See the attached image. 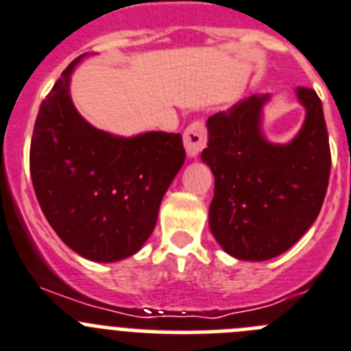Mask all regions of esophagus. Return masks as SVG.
<instances>
[{"mask_svg":"<svg viewBox=\"0 0 351 351\" xmlns=\"http://www.w3.org/2000/svg\"><path fill=\"white\" fill-rule=\"evenodd\" d=\"M183 145H185V152L191 159H195L199 154L203 152L206 147V128L201 121L192 122L185 132H183Z\"/></svg>","mask_w":351,"mask_h":351,"instance_id":"esophagus-1","label":"esophagus"}]
</instances>
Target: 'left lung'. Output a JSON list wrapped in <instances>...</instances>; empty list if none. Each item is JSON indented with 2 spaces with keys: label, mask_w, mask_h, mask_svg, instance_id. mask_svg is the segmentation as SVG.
I'll return each instance as SVG.
<instances>
[{
  "label": "left lung",
  "mask_w": 351,
  "mask_h": 351,
  "mask_svg": "<svg viewBox=\"0 0 351 351\" xmlns=\"http://www.w3.org/2000/svg\"><path fill=\"white\" fill-rule=\"evenodd\" d=\"M302 128L292 141L271 143L262 134L269 94L250 96L208 119L201 154L215 176L210 229L229 255L267 261L301 239L317 220L330 175V148L322 101L298 87Z\"/></svg>",
  "instance_id": "left-lung-1"
}]
</instances>
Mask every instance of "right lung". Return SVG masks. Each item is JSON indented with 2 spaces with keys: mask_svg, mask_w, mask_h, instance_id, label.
I'll list each match as a JSON object with an SVG mask.
<instances>
[{
  "mask_svg": "<svg viewBox=\"0 0 351 351\" xmlns=\"http://www.w3.org/2000/svg\"><path fill=\"white\" fill-rule=\"evenodd\" d=\"M85 56L62 71L40 106L31 180L45 219L71 250L94 262H117L150 238L185 148L175 132L124 138L85 121L69 94L71 73Z\"/></svg>",
  "mask_w": 351,
  "mask_h": 351,
  "instance_id": "obj_1",
  "label": "right lung"
}]
</instances>
